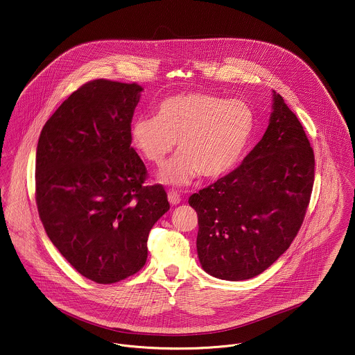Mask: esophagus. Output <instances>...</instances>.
Instances as JSON below:
<instances>
[{"label":"esophagus","mask_w":355,"mask_h":355,"mask_svg":"<svg viewBox=\"0 0 355 355\" xmlns=\"http://www.w3.org/2000/svg\"><path fill=\"white\" fill-rule=\"evenodd\" d=\"M168 200H169V202L171 205H178V203L181 202L180 194L177 191H174V190H171V191L168 193Z\"/></svg>","instance_id":"esophagus-1"}]
</instances>
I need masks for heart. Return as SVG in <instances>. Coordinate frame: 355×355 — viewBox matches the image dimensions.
I'll use <instances>...</instances> for the list:
<instances>
[{"label":"heart","instance_id":"b5f03b06","mask_svg":"<svg viewBox=\"0 0 355 355\" xmlns=\"http://www.w3.org/2000/svg\"><path fill=\"white\" fill-rule=\"evenodd\" d=\"M253 132V110L245 102L191 92L162 100L155 116L133 119L130 141L155 166L165 162L177 141L181 153L162 170L161 180L184 185L200 173L207 180L227 174L246 150Z\"/></svg>","mask_w":355,"mask_h":355}]
</instances>
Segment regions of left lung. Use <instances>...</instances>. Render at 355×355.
Masks as SVG:
<instances>
[{
    "mask_svg": "<svg viewBox=\"0 0 355 355\" xmlns=\"http://www.w3.org/2000/svg\"><path fill=\"white\" fill-rule=\"evenodd\" d=\"M262 139L242 164L194 193L203 270L226 281L253 278L297 236L314 184V152L297 116L274 92Z\"/></svg>",
    "mask_w": 355,
    "mask_h": 355,
    "instance_id": "obj_1",
    "label": "left lung"
}]
</instances>
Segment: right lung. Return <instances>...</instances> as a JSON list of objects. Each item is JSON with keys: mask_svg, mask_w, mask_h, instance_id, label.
Segmentation results:
<instances>
[{"mask_svg": "<svg viewBox=\"0 0 355 355\" xmlns=\"http://www.w3.org/2000/svg\"><path fill=\"white\" fill-rule=\"evenodd\" d=\"M139 85L94 80L44 125L35 154V202L53 245L85 278L116 284L141 270L148 236L170 209L164 186L130 146Z\"/></svg>", "mask_w": 355, "mask_h": 355, "instance_id": "obj_1", "label": "right lung"}]
</instances>
